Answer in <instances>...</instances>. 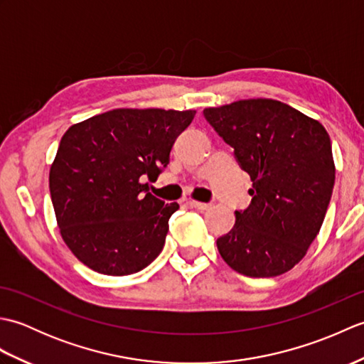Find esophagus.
I'll return each mask as SVG.
<instances>
[{
	"label": "esophagus",
	"instance_id": "esophagus-1",
	"mask_svg": "<svg viewBox=\"0 0 364 364\" xmlns=\"http://www.w3.org/2000/svg\"><path fill=\"white\" fill-rule=\"evenodd\" d=\"M189 205L197 208L198 211H206V210H210V208H211L210 203H202V202H197V200H191Z\"/></svg>",
	"mask_w": 364,
	"mask_h": 364
}]
</instances>
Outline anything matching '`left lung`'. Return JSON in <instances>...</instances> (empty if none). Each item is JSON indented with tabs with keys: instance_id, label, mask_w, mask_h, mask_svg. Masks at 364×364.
Returning a JSON list of instances; mask_svg holds the SVG:
<instances>
[{
	"instance_id": "left-lung-1",
	"label": "left lung",
	"mask_w": 364,
	"mask_h": 364,
	"mask_svg": "<svg viewBox=\"0 0 364 364\" xmlns=\"http://www.w3.org/2000/svg\"><path fill=\"white\" fill-rule=\"evenodd\" d=\"M203 114L253 181L250 206L236 211L235 227L218 239L220 257L247 277L288 272L318 236L333 192L327 129L272 98L237 100Z\"/></svg>"
}]
</instances>
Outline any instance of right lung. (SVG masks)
Returning a JSON list of instances; mask_svg holds the SVG:
<instances>
[{
  "label": "right lung",
  "instance_id": "obj_1",
  "mask_svg": "<svg viewBox=\"0 0 364 364\" xmlns=\"http://www.w3.org/2000/svg\"><path fill=\"white\" fill-rule=\"evenodd\" d=\"M196 111L119 109L75 123L50 167L59 233L84 266L131 275L161 253L178 203L149 192Z\"/></svg>",
  "mask_w": 364,
  "mask_h": 364
}]
</instances>
